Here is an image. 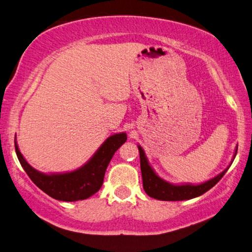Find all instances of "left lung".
I'll return each mask as SVG.
<instances>
[{
	"label": "left lung",
	"mask_w": 252,
	"mask_h": 252,
	"mask_svg": "<svg viewBox=\"0 0 252 252\" xmlns=\"http://www.w3.org/2000/svg\"><path fill=\"white\" fill-rule=\"evenodd\" d=\"M138 149L140 152V167H141L143 189L146 191V193L149 197L157 200H162V201H182V200L197 198L217 185L220 179L224 176V173L228 171L234 158H236L238 146L234 149L231 162L222 172L211 178L210 180L197 183V185H194V183H179V185H177V183H171L162 179L156 172V170L151 167V164L149 163L146 153H144V150L140 144H138Z\"/></svg>",
	"instance_id": "left-lung-1"
}]
</instances>
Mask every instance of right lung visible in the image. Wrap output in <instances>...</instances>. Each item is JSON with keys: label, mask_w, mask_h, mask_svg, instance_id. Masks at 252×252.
Listing matches in <instances>:
<instances>
[{"label": "right lung", "mask_w": 252, "mask_h": 252, "mask_svg": "<svg viewBox=\"0 0 252 252\" xmlns=\"http://www.w3.org/2000/svg\"><path fill=\"white\" fill-rule=\"evenodd\" d=\"M126 132L110 135L80 168L73 171L44 173L34 169L21 153L15 135V151L21 165L30 179L53 199L60 201H79L96 193L103 183L105 170L119 148L126 141Z\"/></svg>", "instance_id": "right-lung-1"}]
</instances>
